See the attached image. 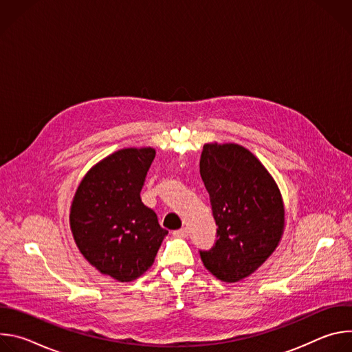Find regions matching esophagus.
Returning <instances> with one entry per match:
<instances>
[{"label": "esophagus", "mask_w": 352, "mask_h": 352, "mask_svg": "<svg viewBox=\"0 0 352 352\" xmlns=\"http://www.w3.org/2000/svg\"><path fill=\"white\" fill-rule=\"evenodd\" d=\"M174 236L177 238H186L188 236V228H181V230H177L173 232Z\"/></svg>", "instance_id": "obj_1"}]
</instances>
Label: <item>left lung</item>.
I'll use <instances>...</instances> for the list:
<instances>
[{"label": "left lung", "instance_id": "obj_1", "mask_svg": "<svg viewBox=\"0 0 352 352\" xmlns=\"http://www.w3.org/2000/svg\"><path fill=\"white\" fill-rule=\"evenodd\" d=\"M200 177L217 226L214 246L200 250V259L216 278L241 281L255 273L281 241V192L259 159L236 143H206Z\"/></svg>", "mask_w": 352, "mask_h": 352}]
</instances>
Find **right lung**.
I'll use <instances>...</instances> for the list:
<instances>
[{
    "instance_id": "add662e5",
    "label": "right lung",
    "mask_w": 352,
    "mask_h": 352,
    "mask_svg": "<svg viewBox=\"0 0 352 352\" xmlns=\"http://www.w3.org/2000/svg\"><path fill=\"white\" fill-rule=\"evenodd\" d=\"M155 156L150 146L117 150L85 174L71 204L69 226L80 254L100 273L121 283L152 267L168 234L140 199Z\"/></svg>"
}]
</instances>
